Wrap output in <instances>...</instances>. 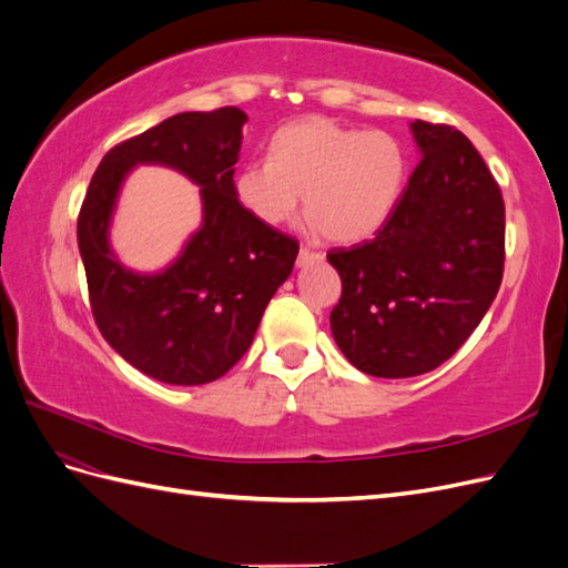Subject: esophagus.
<instances>
[{"mask_svg": "<svg viewBox=\"0 0 568 568\" xmlns=\"http://www.w3.org/2000/svg\"><path fill=\"white\" fill-rule=\"evenodd\" d=\"M313 257H320V253L317 251H311L307 246H301V251H298V267H303L307 261H313Z\"/></svg>", "mask_w": 568, "mask_h": 568, "instance_id": "1", "label": "esophagus"}]
</instances>
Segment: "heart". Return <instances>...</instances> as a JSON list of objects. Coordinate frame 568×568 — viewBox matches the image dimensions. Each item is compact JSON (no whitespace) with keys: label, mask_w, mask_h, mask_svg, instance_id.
<instances>
[{"label":"heart","mask_w":568,"mask_h":568,"mask_svg":"<svg viewBox=\"0 0 568 568\" xmlns=\"http://www.w3.org/2000/svg\"><path fill=\"white\" fill-rule=\"evenodd\" d=\"M405 175V149L393 134L311 118L274 134L267 161L236 170L234 196L255 220L284 225L303 192L311 227L336 244H355L388 220Z\"/></svg>","instance_id":"b5f03b06"}]
</instances>
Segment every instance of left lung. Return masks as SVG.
Wrapping results in <instances>:
<instances>
[{"label": "left lung", "mask_w": 568, "mask_h": 568, "mask_svg": "<svg viewBox=\"0 0 568 568\" xmlns=\"http://www.w3.org/2000/svg\"><path fill=\"white\" fill-rule=\"evenodd\" d=\"M422 161L374 239L326 253L341 274L332 334L369 376L405 379L457 353L505 270V201L474 144L450 125H409Z\"/></svg>", "instance_id": "8db88e82"}]
</instances>
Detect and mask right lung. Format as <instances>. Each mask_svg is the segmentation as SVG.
<instances>
[{"instance_id": "add662e5", "label": "right lung", "mask_w": 568, "mask_h": 568, "mask_svg": "<svg viewBox=\"0 0 568 568\" xmlns=\"http://www.w3.org/2000/svg\"><path fill=\"white\" fill-rule=\"evenodd\" d=\"M246 113L236 106L163 120L101 159L78 217V246L101 336L151 379L201 386L251 348L270 298L294 270L298 242L234 196ZM134 164H165L202 186L204 222L165 271L142 275L108 244L114 201Z\"/></svg>"}]
</instances>
